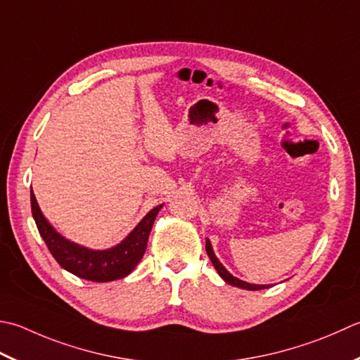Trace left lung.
<instances>
[{"label": "left lung", "mask_w": 360, "mask_h": 360, "mask_svg": "<svg viewBox=\"0 0 360 360\" xmlns=\"http://www.w3.org/2000/svg\"><path fill=\"white\" fill-rule=\"evenodd\" d=\"M206 251H207V256L210 259V262H212V265L215 266L217 273L220 274V278L224 281V283H228L229 285H234V287H238V288H243V290H264V288H270L271 285H259V284H250V283H245V281L238 279L236 276H232V274L224 269V265L218 260V257L215 256L214 252V248L212 245H210V240L209 238H206Z\"/></svg>", "instance_id": "obj_1"}]
</instances>
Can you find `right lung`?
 Instances as JSON below:
<instances>
[{
    "instance_id": "add662e5",
    "label": "right lung",
    "mask_w": 360,
    "mask_h": 360,
    "mask_svg": "<svg viewBox=\"0 0 360 360\" xmlns=\"http://www.w3.org/2000/svg\"><path fill=\"white\" fill-rule=\"evenodd\" d=\"M162 207L164 204L151 209L139 221L137 226L115 246L105 250H91L59 234L41 214L39 202L31 190L32 217L49 252L63 270L73 273L77 278L94 281V283H109V281L122 279L136 269L145 255L148 237H150L154 220Z\"/></svg>"
}]
</instances>
